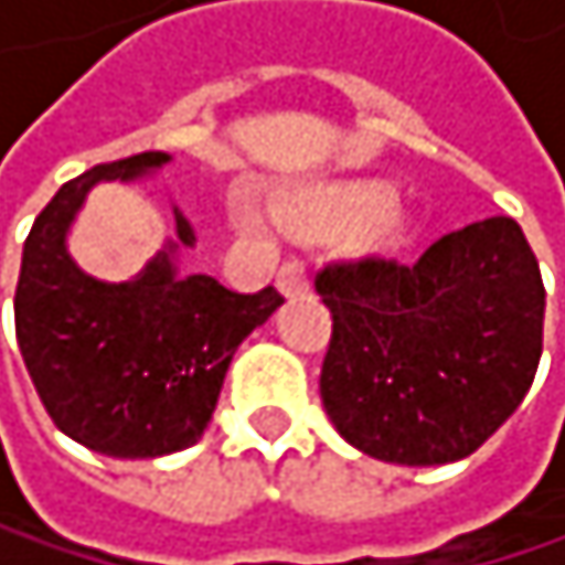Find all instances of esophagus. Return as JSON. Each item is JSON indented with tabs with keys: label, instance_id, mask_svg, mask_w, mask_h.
Listing matches in <instances>:
<instances>
[{
	"label": "esophagus",
	"instance_id": "obj_1",
	"mask_svg": "<svg viewBox=\"0 0 565 565\" xmlns=\"http://www.w3.org/2000/svg\"><path fill=\"white\" fill-rule=\"evenodd\" d=\"M277 291L285 298H295V295H305L308 291V274L298 260H288L277 274Z\"/></svg>",
	"mask_w": 565,
	"mask_h": 565
}]
</instances>
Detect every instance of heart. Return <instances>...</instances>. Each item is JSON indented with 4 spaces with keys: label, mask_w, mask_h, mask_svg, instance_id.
Segmentation results:
<instances>
[{
    "label": "heart",
    "mask_w": 565,
    "mask_h": 565,
    "mask_svg": "<svg viewBox=\"0 0 565 565\" xmlns=\"http://www.w3.org/2000/svg\"><path fill=\"white\" fill-rule=\"evenodd\" d=\"M280 220L301 233L315 236H342L352 233V244L362 257L393 260L406 254L417 241V216L399 200L386 182H339L298 192L280 203ZM236 220L247 230L260 226L250 200L236 203Z\"/></svg>",
    "instance_id": "1"
}]
</instances>
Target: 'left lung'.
<instances>
[{
	"label": "left lung",
	"mask_w": 565,
	"mask_h": 565,
	"mask_svg": "<svg viewBox=\"0 0 565 565\" xmlns=\"http://www.w3.org/2000/svg\"><path fill=\"white\" fill-rule=\"evenodd\" d=\"M315 291L332 311L324 414L376 461L434 468L468 458L535 380L546 291L512 216L440 236L414 267H324Z\"/></svg>",
	"instance_id": "8db88e82"
}]
</instances>
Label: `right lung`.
<instances>
[{
    "instance_id": "add662e5",
    "label": "right lung",
    "mask_w": 565,
    "mask_h": 565,
    "mask_svg": "<svg viewBox=\"0 0 565 565\" xmlns=\"http://www.w3.org/2000/svg\"><path fill=\"white\" fill-rule=\"evenodd\" d=\"M169 151L94 166L60 185L36 216L19 267L15 339L53 424L121 461L192 447L213 420L233 352L285 298L226 291L182 270L196 230L172 206L175 233L128 280H100L71 254V230L97 182L159 175Z\"/></svg>"
}]
</instances>
